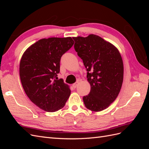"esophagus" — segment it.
<instances>
[{
	"instance_id": "1",
	"label": "esophagus",
	"mask_w": 149,
	"mask_h": 149,
	"mask_svg": "<svg viewBox=\"0 0 149 149\" xmlns=\"http://www.w3.org/2000/svg\"><path fill=\"white\" fill-rule=\"evenodd\" d=\"M78 84H79V81H76L75 83H74V84H73V87L74 88H76V87L78 86Z\"/></svg>"
}]
</instances>
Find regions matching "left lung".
<instances>
[{"instance_id":"left-lung-1","label":"left lung","mask_w":149,"mask_h":149,"mask_svg":"<svg viewBox=\"0 0 149 149\" xmlns=\"http://www.w3.org/2000/svg\"><path fill=\"white\" fill-rule=\"evenodd\" d=\"M73 38L91 85L89 94L83 96L84 104L92 111H101L115 101L121 89L124 66L120 54L113 45L96 35Z\"/></svg>"}]
</instances>
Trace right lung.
<instances>
[{
    "instance_id": "add662e5",
    "label": "right lung",
    "mask_w": 149,
    "mask_h": 149,
    "mask_svg": "<svg viewBox=\"0 0 149 149\" xmlns=\"http://www.w3.org/2000/svg\"><path fill=\"white\" fill-rule=\"evenodd\" d=\"M71 37L43 38L24 52L20 63L22 86L31 101L40 109L55 112L70 96L69 86L58 79L62 55L72 47Z\"/></svg>"
}]
</instances>
